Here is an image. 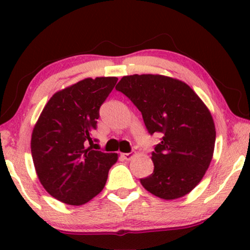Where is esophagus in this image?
I'll return each instance as SVG.
<instances>
[{"label": "esophagus", "instance_id": "obj_1", "mask_svg": "<svg viewBox=\"0 0 250 250\" xmlns=\"http://www.w3.org/2000/svg\"><path fill=\"white\" fill-rule=\"evenodd\" d=\"M136 156V152H129V153H122V157L125 160H131L133 157Z\"/></svg>", "mask_w": 250, "mask_h": 250}]
</instances>
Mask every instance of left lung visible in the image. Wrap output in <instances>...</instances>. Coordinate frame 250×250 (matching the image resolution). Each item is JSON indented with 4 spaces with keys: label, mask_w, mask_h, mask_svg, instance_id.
Returning a JSON list of instances; mask_svg holds the SVG:
<instances>
[{
    "label": "left lung",
    "mask_w": 250,
    "mask_h": 250,
    "mask_svg": "<svg viewBox=\"0 0 250 250\" xmlns=\"http://www.w3.org/2000/svg\"><path fill=\"white\" fill-rule=\"evenodd\" d=\"M141 111L150 134L162 133L153 173L140 182L153 196L173 200L198 186L213 158L216 131L209 109L184 82L164 75H129L116 86Z\"/></svg>",
    "instance_id": "obj_1"
}]
</instances>
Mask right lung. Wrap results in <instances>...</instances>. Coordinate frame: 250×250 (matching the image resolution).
Returning <instances> with one entry per match:
<instances>
[{"label": "right lung", "instance_id": "add662e5", "mask_svg": "<svg viewBox=\"0 0 250 250\" xmlns=\"http://www.w3.org/2000/svg\"><path fill=\"white\" fill-rule=\"evenodd\" d=\"M117 77L85 78L54 93L32 133V157L41 184L61 203L80 206L104 188L117 153L92 150L99 109Z\"/></svg>", "mask_w": 250, "mask_h": 250}]
</instances>
